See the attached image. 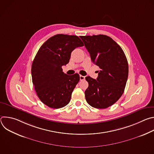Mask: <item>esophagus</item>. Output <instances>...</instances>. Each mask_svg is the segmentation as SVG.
I'll use <instances>...</instances> for the list:
<instances>
[{"label": "esophagus", "mask_w": 154, "mask_h": 154, "mask_svg": "<svg viewBox=\"0 0 154 154\" xmlns=\"http://www.w3.org/2000/svg\"><path fill=\"white\" fill-rule=\"evenodd\" d=\"M85 76L80 75V80H85Z\"/></svg>", "instance_id": "34e87169"}]
</instances>
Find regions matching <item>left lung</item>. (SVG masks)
<instances>
[{
  "instance_id": "8db88e82",
  "label": "left lung",
  "mask_w": 154,
  "mask_h": 154,
  "mask_svg": "<svg viewBox=\"0 0 154 154\" xmlns=\"http://www.w3.org/2000/svg\"><path fill=\"white\" fill-rule=\"evenodd\" d=\"M99 68L98 77H85L88 87L85 91L86 102L91 106L103 109L113 105L122 95L126 85L128 65L122 48L104 35L80 36Z\"/></svg>"
}]
</instances>
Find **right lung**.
Returning a JSON list of instances; mask_svg holds the SVG:
<instances>
[{
    "label": "right lung",
    "mask_w": 154,
    "mask_h": 154,
    "mask_svg": "<svg viewBox=\"0 0 154 154\" xmlns=\"http://www.w3.org/2000/svg\"><path fill=\"white\" fill-rule=\"evenodd\" d=\"M75 35L58 34L41 46L32 65V82L41 101L52 108H60L70 102L72 93L80 80L78 74L63 72L76 48L83 46Z\"/></svg>",
    "instance_id": "right-lung-1"
}]
</instances>
